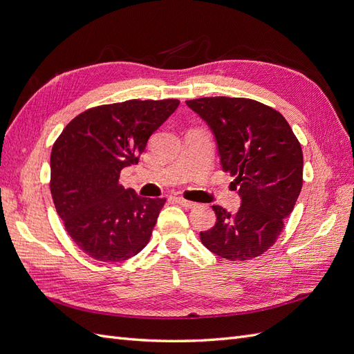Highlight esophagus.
Instances as JSON below:
<instances>
[{
  "instance_id": "34e87169",
  "label": "esophagus",
  "mask_w": 354,
  "mask_h": 354,
  "mask_svg": "<svg viewBox=\"0 0 354 354\" xmlns=\"http://www.w3.org/2000/svg\"><path fill=\"white\" fill-rule=\"evenodd\" d=\"M181 207H185V208H195L196 207V203L195 202H192V201H187V199H185V198H177L176 199Z\"/></svg>"
}]
</instances>
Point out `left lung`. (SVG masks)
I'll return each instance as SVG.
<instances>
[{
	"mask_svg": "<svg viewBox=\"0 0 354 354\" xmlns=\"http://www.w3.org/2000/svg\"><path fill=\"white\" fill-rule=\"evenodd\" d=\"M216 136L223 171L234 177L241 208L212 205L217 221L201 242L230 261L264 254L279 238L303 187V151L281 112L242 97L186 100Z\"/></svg>",
	"mask_w": 354,
	"mask_h": 354,
	"instance_id": "1",
	"label": "left lung"
}]
</instances>
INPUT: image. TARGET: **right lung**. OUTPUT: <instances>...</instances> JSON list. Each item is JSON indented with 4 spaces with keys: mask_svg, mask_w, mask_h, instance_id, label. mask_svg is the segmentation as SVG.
Returning a JSON list of instances; mask_svg holds the SVG:
<instances>
[{
    "mask_svg": "<svg viewBox=\"0 0 354 354\" xmlns=\"http://www.w3.org/2000/svg\"><path fill=\"white\" fill-rule=\"evenodd\" d=\"M180 100H127L84 111L53 145L50 190L71 239L91 259L120 263L152 236L165 198H142L120 183L149 137Z\"/></svg>",
    "mask_w": 354,
    "mask_h": 354,
    "instance_id": "obj_1",
    "label": "right lung"
}]
</instances>
